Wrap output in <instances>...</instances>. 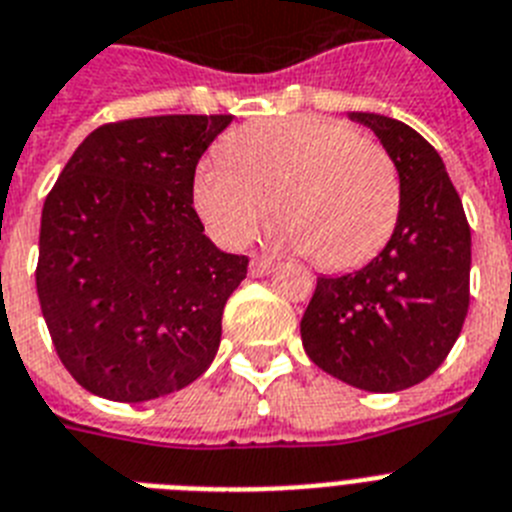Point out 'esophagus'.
Masks as SVG:
<instances>
[{
    "label": "esophagus",
    "mask_w": 512,
    "mask_h": 512,
    "mask_svg": "<svg viewBox=\"0 0 512 512\" xmlns=\"http://www.w3.org/2000/svg\"><path fill=\"white\" fill-rule=\"evenodd\" d=\"M273 268H276V263H273L270 257H252V263H249V276L263 278L268 276Z\"/></svg>",
    "instance_id": "obj_1"
}]
</instances>
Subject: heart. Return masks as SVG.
I'll list each match as a JSON object with an SVG mask.
<instances>
[{"label":"heart","mask_w":512,"mask_h":512,"mask_svg":"<svg viewBox=\"0 0 512 512\" xmlns=\"http://www.w3.org/2000/svg\"><path fill=\"white\" fill-rule=\"evenodd\" d=\"M226 158H205L192 197L223 247H244L276 203L283 239L333 273L362 268L393 236L401 216L398 163L351 124L283 117L226 140Z\"/></svg>","instance_id":"heart-1"}]
</instances>
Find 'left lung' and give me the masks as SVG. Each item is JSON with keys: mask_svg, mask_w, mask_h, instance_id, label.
Wrapping results in <instances>:
<instances>
[{"mask_svg": "<svg viewBox=\"0 0 512 512\" xmlns=\"http://www.w3.org/2000/svg\"><path fill=\"white\" fill-rule=\"evenodd\" d=\"M398 163L401 216L372 263L317 278L302 317L304 351L322 372L369 393L427 380L468 312L471 229L440 153L409 124L351 111Z\"/></svg>", "mask_w": 512, "mask_h": 512, "instance_id": "obj_1", "label": "left lung"}]
</instances>
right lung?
Here are the masks:
<instances>
[{
    "mask_svg": "<svg viewBox=\"0 0 512 512\" xmlns=\"http://www.w3.org/2000/svg\"><path fill=\"white\" fill-rule=\"evenodd\" d=\"M231 114L103 124L41 213L36 289L54 349L85 390L143 403L216 359L249 257L221 252L192 208L197 161Z\"/></svg>",
    "mask_w": 512,
    "mask_h": 512,
    "instance_id": "1",
    "label": "right lung"
}]
</instances>
